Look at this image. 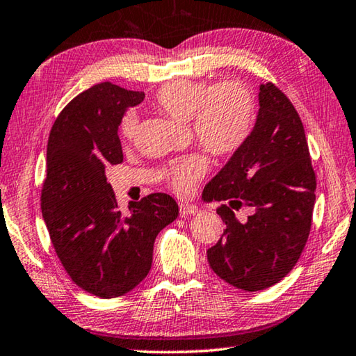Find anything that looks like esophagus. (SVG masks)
<instances>
[{
  "instance_id": "34e87169",
  "label": "esophagus",
  "mask_w": 356,
  "mask_h": 356,
  "mask_svg": "<svg viewBox=\"0 0 356 356\" xmlns=\"http://www.w3.org/2000/svg\"><path fill=\"white\" fill-rule=\"evenodd\" d=\"M179 212L182 217H188V216H195V213H198L200 209L195 204H188V202H180Z\"/></svg>"
}]
</instances>
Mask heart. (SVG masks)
<instances>
[{
  "mask_svg": "<svg viewBox=\"0 0 356 356\" xmlns=\"http://www.w3.org/2000/svg\"><path fill=\"white\" fill-rule=\"evenodd\" d=\"M154 106L177 122H188L193 138L202 149L218 158L234 155L250 138L255 125V98L244 83L223 81L213 86L191 79H176L160 87ZM138 118L131 112L122 118L120 133L133 139ZM206 158L193 154L174 163L169 169L172 188L185 193L204 176Z\"/></svg>",
  "mask_w": 356,
  "mask_h": 356,
  "instance_id": "1",
  "label": "heart"
}]
</instances>
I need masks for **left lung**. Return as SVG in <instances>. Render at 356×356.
<instances>
[{
	"instance_id": "left-lung-1",
	"label": "left lung",
	"mask_w": 356,
	"mask_h": 356,
	"mask_svg": "<svg viewBox=\"0 0 356 356\" xmlns=\"http://www.w3.org/2000/svg\"><path fill=\"white\" fill-rule=\"evenodd\" d=\"M255 127L202 191L222 201L217 213L227 225L207 250L213 273L245 291L264 290L285 277L306 245L315 204V172L300 115L274 83H261ZM254 213L238 220L234 211Z\"/></svg>"
}]
</instances>
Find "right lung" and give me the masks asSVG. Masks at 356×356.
<instances>
[{
	"instance_id": "obj_1",
	"label": "right lung",
	"mask_w": 356,
	"mask_h": 356,
	"mask_svg": "<svg viewBox=\"0 0 356 356\" xmlns=\"http://www.w3.org/2000/svg\"><path fill=\"white\" fill-rule=\"evenodd\" d=\"M144 92L101 82L67 103L47 143L41 209L50 241L76 285L99 298H117L145 279L155 238L179 216L172 196L152 193L118 209L106 179L123 161L118 125Z\"/></svg>"
}]
</instances>
